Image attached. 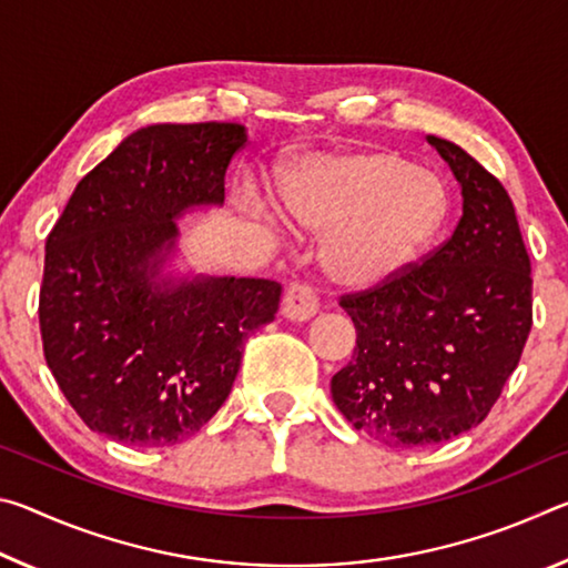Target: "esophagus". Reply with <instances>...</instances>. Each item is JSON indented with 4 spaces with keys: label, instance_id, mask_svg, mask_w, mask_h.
Here are the masks:
<instances>
[{
    "label": "esophagus",
    "instance_id": "1",
    "mask_svg": "<svg viewBox=\"0 0 568 568\" xmlns=\"http://www.w3.org/2000/svg\"><path fill=\"white\" fill-rule=\"evenodd\" d=\"M321 307V301L318 295H315V291L311 285L305 283H295L285 291L283 295V318L293 321V323H303V321H311L315 313H318Z\"/></svg>",
    "mask_w": 568,
    "mask_h": 568
}]
</instances>
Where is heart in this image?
Listing matches in <instances>:
<instances>
[{
    "label": "heart",
    "mask_w": 568,
    "mask_h": 568,
    "mask_svg": "<svg viewBox=\"0 0 568 568\" xmlns=\"http://www.w3.org/2000/svg\"><path fill=\"white\" fill-rule=\"evenodd\" d=\"M277 210L295 233L328 232L325 277L365 291L393 281L430 245L448 217V192L396 150H335L287 175Z\"/></svg>",
    "instance_id": "1"
}]
</instances>
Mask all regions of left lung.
Instances as JSON below:
<instances>
[{"label":"left lung","instance_id":"8db88e82","mask_svg":"<svg viewBox=\"0 0 568 568\" xmlns=\"http://www.w3.org/2000/svg\"><path fill=\"white\" fill-rule=\"evenodd\" d=\"M426 140L458 180L464 215L426 263L341 297L358 338L331 381L353 428L393 448L444 444L478 426L531 331V261L511 197L466 150Z\"/></svg>","mask_w":568,"mask_h":568}]
</instances>
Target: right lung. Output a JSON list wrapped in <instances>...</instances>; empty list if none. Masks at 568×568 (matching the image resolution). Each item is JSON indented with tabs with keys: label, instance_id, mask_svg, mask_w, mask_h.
I'll list each match as a JSON object with an SVG mask.
<instances>
[{
	"label": "right lung",
	"instance_id": "1",
	"mask_svg": "<svg viewBox=\"0 0 568 568\" xmlns=\"http://www.w3.org/2000/svg\"><path fill=\"white\" fill-rule=\"evenodd\" d=\"M237 122L148 124L74 187L44 253L40 331L57 386L90 430L138 448L195 436L230 396L243 343L281 283L165 273L178 220L225 203Z\"/></svg>",
	"mask_w": 568,
	"mask_h": 568
}]
</instances>
